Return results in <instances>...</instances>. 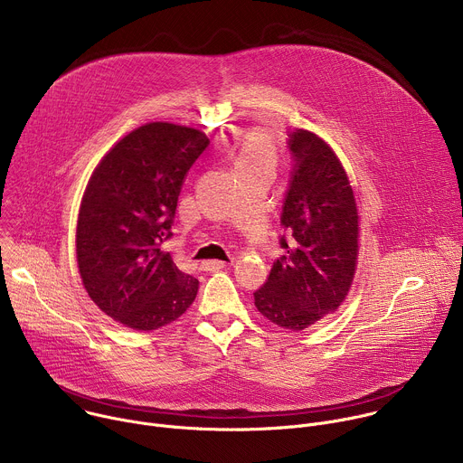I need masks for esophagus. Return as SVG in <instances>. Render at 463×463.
I'll return each mask as SVG.
<instances>
[{
	"label": "esophagus",
	"mask_w": 463,
	"mask_h": 463,
	"mask_svg": "<svg viewBox=\"0 0 463 463\" xmlns=\"http://www.w3.org/2000/svg\"><path fill=\"white\" fill-rule=\"evenodd\" d=\"M229 266V261H222V260H205L203 261V269L205 271H220L223 268Z\"/></svg>",
	"instance_id": "1"
}]
</instances>
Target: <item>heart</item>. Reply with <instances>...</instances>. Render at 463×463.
I'll list each match as a JSON object with an SVG mask.
<instances>
[{"mask_svg": "<svg viewBox=\"0 0 463 463\" xmlns=\"http://www.w3.org/2000/svg\"><path fill=\"white\" fill-rule=\"evenodd\" d=\"M277 148L266 131H250L245 137L238 156L240 168H275Z\"/></svg>", "mask_w": 463, "mask_h": 463, "instance_id": "b5f03b06", "label": "heart"}]
</instances>
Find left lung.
Returning <instances> with one entry per match:
<instances>
[{"mask_svg":"<svg viewBox=\"0 0 463 463\" xmlns=\"http://www.w3.org/2000/svg\"><path fill=\"white\" fill-rule=\"evenodd\" d=\"M295 159L280 243L268 282L254 293L256 309L273 324L302 332L335 313L352 288L359 256V209L350 177L322 137L309 129L289 136Z\"/></svg>","mask_w":463,"mask_h":463,"instance_id":"left-lung-1","label":"left lung"}]
</instances>
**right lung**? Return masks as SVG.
<instances>
[{
  "label": "right lung",
  "instance_id": "right-lung-1",
  "mask_svg": "<svg viewBox=\"0 0 463 463\" xmlns=\"http://www.w3.org/2000/svg\"><path fill=\"white\" fill-rule=\"evenodd\" d=\"M207 145L202 129L146 122L117 141L88 181L77 222L79 273L99 309L126 327L154 332L177 320L200 289L163 243L183 179Z\"/></svg>",
  "mask_w": 463,
  "mask_h": 463
}]
</instances>
